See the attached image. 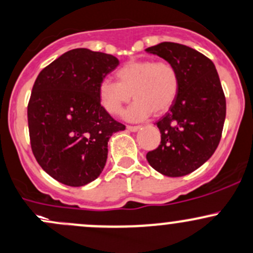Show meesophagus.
Returning a JSON list of instances; mask_svg holds the SVG:
<instances>
[{
	"instance_id": "1",
	"label": "esophagus",
	"mask_w": 253,
	"mask_h": 253,
	"mask_svg": "<svg viewBox=\"0 0 253 253\" xmlns=\"http://www.w3.org/2000/svg\"><path fill=\"white\" fill-rule=\"evenodd\" d=\"M140 127H141L140 126H127L126 129L130 130V131H137V130H139Z\"/></svg>"
}]
</instances>
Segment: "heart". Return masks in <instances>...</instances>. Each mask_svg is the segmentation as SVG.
<instances>
[{
	"label": "heart",
	"mask_w": 253,
	"mask_h": 253,
	"mask_svg": "<svg viewBox=\"0 0 253 253\" xmlns=\"http://www.w3.org/2000/svg\"><path fill=\"white\" fill-rule=\"evenodd\" d=\"M117 82L106 79L99 84L98 96L103 108L119 116L132 98L126 118L144 121L154 112L164 114L172 107L179 92V74L169 61L131 60L116 72Z\"/></svg>",
	"instance_id": "b5f03b06"
}]
</instances>
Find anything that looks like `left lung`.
I'll return each instance as SVG.
<instances>
[{
    "mask_svg": "<svg viewBox=\"0 0 253 253\" xmlns=\"http://www.w3.org/2000/svg\"><path fill=\"white\" fill-rule=\"evenodd\" d=\"M146 51L171 62L179 74L178 96L156 123L161 142L146 159L165 176H186L211 159L221 139L226 99L219 75L206 55L178 42H160Z\"/></svg>",
    "mask_w": 253,
    "mask_h": 253,
    "instance_id": "8db88e82",
    "label": "left lung"
}]
</instances>
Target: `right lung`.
Instances as JSON below:
<instances>
[{
	"mask_svg": "<svg viewBox=\"0 0 253 253\" xmlns=\"http://www.w3.org/2000/svg\"><path fill=\"white\" fill-rule=\"evenodd\" d=\"M119 65L113 55L80 47L42 70L28 103L34 157L49 176L81 187L103 171L108 140L126 129L101 106L98 86Z\"/></svg>",
	"mask_w": 253,
	"mask_h": 253,
	"instance_id": "add662e5",
	"label": "right lung"
}]
</instances>
